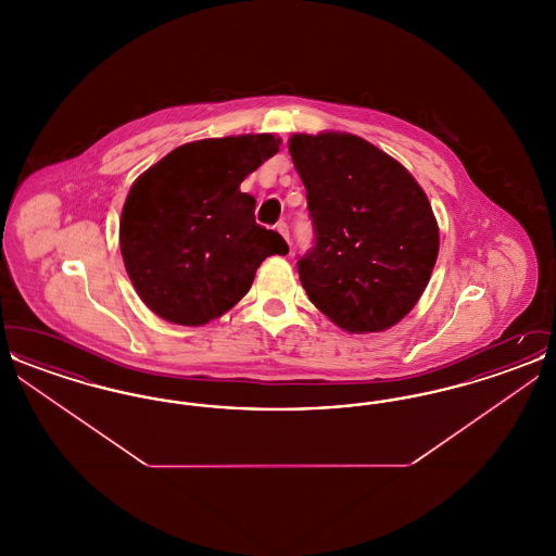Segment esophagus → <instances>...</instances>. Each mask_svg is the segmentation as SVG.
Masks as SVG:
<instances>
[{
	"instance_id": "obj_1",
	"label": "esophagus",
	"mask_w": 556,
	"mask_h": 556,
	"mask_svg": "<svg viewBox=\"0 0 556 556\" xmlns=\"http://www.w3.org/2000/svg\"><path fill=\"white\" fill-rule=\"evenodd\" d=\"M277 231H279V233L283 236V239L290 243V229H288V223H283V220H281V223H277Z\"/></svg>"
}]
</instances>
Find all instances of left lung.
Listing matches in <instances>:
<instances>
[{
    "label": "left lung",
    "mask_w": 556,
    "mask_h": 556,
    "mask_svg": "<svg viewBox=\"0 0 556 556\" xmlns=\"http://www.w3.org/2000/svg\"><path fill=\"white\" fill-rule=\"evenodd\" d=\"M317 245L300 258L302 288L348 333L406 317L431 279L440 229L424 187L390 154L352 132H293Z\"/></svg>",
    "instance_id": "1"
}]
</instances>
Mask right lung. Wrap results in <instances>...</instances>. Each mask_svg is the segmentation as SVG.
<instances>
[{"label": "right lung", "instance_id": "right-lung-1", "mask_svg": "<svg viewBox=\"0 0 556 556\" xmlns=\"http://www.w3.org/2000/svg\"><path fill=\"white\" fill-rule=\"evenodd\" d=\"M270 132L184 143L143 170L125 200L118 241L132 288L160 318L200 327L231 311L256 268L288 254L256 223L241 181L279 152Z\"/></svg>", "mask_w": 556, "mask_h": 556}]
</instances>
